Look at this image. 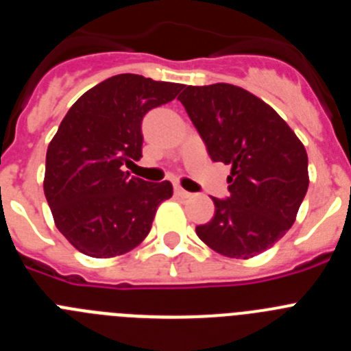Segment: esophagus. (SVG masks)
I'll return each mask as SVG.
<instances>
[{"label": "esophagus", "instance_id": "esophagus-1", "mask_svg": "<svg viewBox=\"0 0 351 351\" xmlns=\"http://www.w3.org/2000/svg\"><path fill=\"white\" fill-rule=\"evenodd\" d=\"M176 195H178V197H181V198H190L191 197L190 191L182 190L181 186H176Z\"/></svg>", "mask_w": 351, "mask_h": 351}]
</instances>
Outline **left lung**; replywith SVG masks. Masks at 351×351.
I'll return each mask as SVG.
<instances>
[{
    "label": "left lung",
    "mask_w": 351,
    "mask_h": 351,
    "mask_svg": "<svg viewBox=\"0 0 351 351\" xmlns=\"http://www.w3.org/2000/svg\"><path fill=\"white\" fill-rule=\"evenodd\" d=\"M213 161L230 165L228 198L197 235L219 255L251 258L293 225L309 186L308 153L271 105L232 84L186 86L178 98Z\"/></svg>",
    "instance_id": "1"
}]
</instances>
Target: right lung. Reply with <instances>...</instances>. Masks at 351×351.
<instances>
[{"mask_svg": "<svg viewBox=\"0 0 351 351\" xmlns=\"http://www.w3.org/2000/svg\"><path fill=\"white\" fill-rule=\"evenodd\" d=\"M182 84L121 73L71 105L45 158L43 191L58 230L93 258L125 255L147 237L169 181L130 178L123 165L142 158V119L172 101Z\"/></svg>", "mask_w": 351, "mask_h": 351, "instance_id": "right-lung-1", "label": "right lung"}]
</instances>
